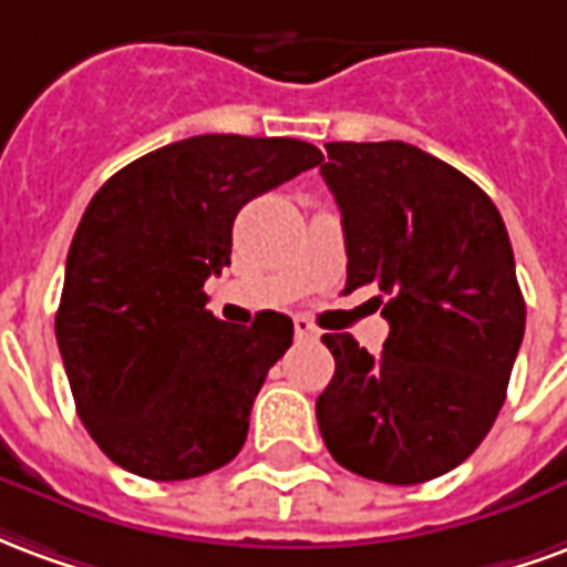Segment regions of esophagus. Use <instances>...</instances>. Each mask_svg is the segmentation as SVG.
Instances as JSON below:
<instances>
[{
  "instance_id": "1",
  "label": "esophagus",
  "mask_w": 567,
  "mask_h": 567,
  "mask_svg": "<svg viewBox=\"0 0 567 567\" xmlns=\"http://www.w3.org/2000/svg\"><path fill=\"white\" fill-rule=\"evenodd\" d=\"M295 333L300 337V340H316V337H319V328H316L309 319H303V316H297Z\"/></svg>"
}]
</instances>
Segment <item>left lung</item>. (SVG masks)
<instances>
[{"label": "left lung", "instance_id": "obj_1", "mask_svg": "<svg viewBox=\"0 0 567 567\" xmlns=\"http://www.w3.org/2000/svg\"><path fill=\"white\" fill-rule=\"evenodd\" d=\"M321 178L343 215L346 291L377 288V358L324 333L337 370L316 401L346 471L392 486L446 474L483 443L507 398L525 300L486 190L406 142H328Z\"/></svg>", "mask_w": 567, "mask_h": 567}]
</instances>
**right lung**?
Listing matches in <instances>:
<instances>
[{
	"instance_id": "1",
	"label": "right lung",
	"mask_w": 567,
	"mask_h": 567,
	"mask_svg": "<svg viewBox=\"0 0 567 567\" xmlns=\"http://www.w3.org/2000/svg\"><path fill=\"white\" fill-rule=\"evenodd\" d=\"M321 163L300 140L194 136L151 151L93 194L66 258L56 346L96 446L145 480H190L234 462L267 370L295 324L251 328L206 309L230 264L234 218Z\"/></svg>"
}]
</instances>
